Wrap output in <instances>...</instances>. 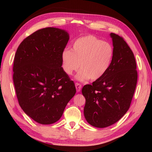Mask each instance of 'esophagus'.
I'll return each instance as SVG.
<instances>
[{
  "label": "esophagus",
  "mask_w": 152,
  "mask_h": 152,
  "mask_svg": "<svg viewBox=\"0 0 152 152\" xmlns=\"http://www.w3.org/2000/svg\"><path fill=\"white\" fill-rule=\"evenodd\" d=\"M75 86H76V91L77 92H80L81 91V89H82V85L80 84V83H75Z\"/></svg>",
  "instance_id": "esophagus-1"
}]
</instances>
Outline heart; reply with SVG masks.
Here are the masks:
<instances>
[{"instance_id": "b5f03b06", "label": "heart", "mask_w": 152, "mask_h": 152, "mask_svg": "<svg viewBox=\"0 0 152 152\" xmlns=\"http://www.w3.org/2000/svg\"><path fill=\"white\" fill-rule=\"evenodd\" d=\"M112 45L93 35L78 38L72 50L65 49L61 53V66L64 73L71 76L81 69L76 78L81 82L99 80L107 72L114 57Z\"/></svg>"}]
</instances>
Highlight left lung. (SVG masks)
I'll list each match as a JSON object with an SVG mask.
<instances>
[{"label": "left lung", "instance_id": "obj_1", "mask_svg": "<svg viewBox=\"0 0 152 152\" xmlns=\"http://www.w3.org/2000/svg\"><path fill=\"white\" fill-rule=\"evenodd\" d=\"M114 54L102 78L85 85V118L90 125L104 128L118 121L130 107L138 74L134 54L121 37L111 33Z\"/></svg>", "mask_w": 152, "mask_h": 152}]
</instances>
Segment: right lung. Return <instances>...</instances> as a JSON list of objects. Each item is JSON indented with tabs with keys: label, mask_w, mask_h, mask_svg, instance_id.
<instances>
[{
	"label": "right lung",
	"mask_w": 152,
	"mask_h": 152,
	"mask_svg": "<svg viewBox=\"0 0 152 152\" xmlns=\"http://www.w3.org/2000/svg\"><path fill=\"white\" fill-rule=\"evenodd\" d=\"M69 40L64 30L46 27L25 38L16 51L13 80L19 104L38 124L59 120L76 93L74 82L61 67Z\"/></svg>",
	"instance_id": "right-lung-1"
}]
</instances>
